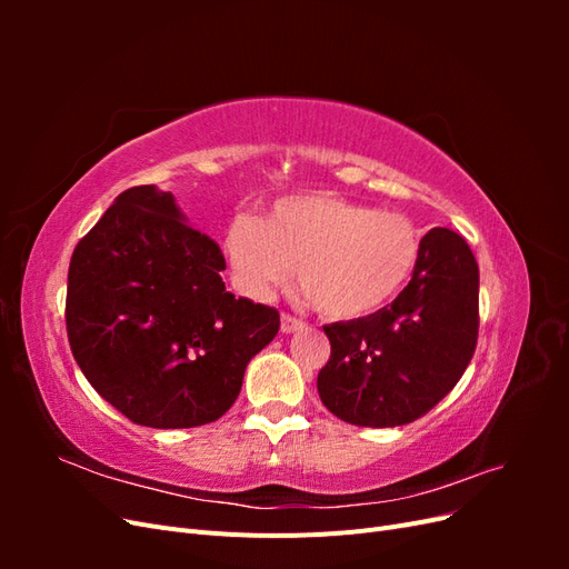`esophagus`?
I'll list each match as a JSON object with an SVG mask.
<instances>
[{"label": "esophagus", "mask_w": 569, "mask_h": 569, "mask_svg": "<svg viewBox=\"0 0 569 569\" xmlns=\"http://www.w3.org/2000/svg\"><path fill=\"white\" fill-rule=\"evenodd\" d=\"M280 330H282V335L299 332V330H303V320H299V318H295V316L282 313V318H280Z\"/></svg>", "instance_id": "esophagus-1"}]
</instances>
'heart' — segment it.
<instances>
[{
  "label": "heart",
  "instance_id": "1",
  "mask_svg": "<svg viewBox=\"0 0 569 569\" xmlns=\"http://www.w3.org/2000/svg\"><path fill=\"white\" fill-rule=\"evenodd\" d=\"M237 284L253 299L297 278L308 301L335 320L380 311L408 282L420 258V232L399 213L332 192L289 194L263 218L239 216L226 234Z\"/></svg>",
  "mask_w": 569,
  "mask_h": 569
}]
</instances>
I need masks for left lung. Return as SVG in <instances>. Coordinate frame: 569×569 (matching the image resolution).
Masks as SVG:
<instances>
[{"mask_svg": "<svg viewBox=\"0 0 569 569\" xmlns=\"http://www.w3.org/2000/svg\"><path fill=\"white\" fill-rule=\"evenodd\" d=\"M477 330L475 256L453 230H429L399 297L366 318L325 325L332 353L318 372L320 401L358 427L418 420L458 385Z\"/></svg>", "mask_w": 569, "mask_h": 569, "instance_id": "8db88e82", "label": "left lung"}]
</instances>
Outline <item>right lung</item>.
Listing matches in <instances>:
<instances>
[{
	"mask_svg": "<svg viewBox=\"0 0 569 569\" xmlns=\"http://www.w3.org/2000/svg\"><path fill=\"white\" fill-rule=\"evenodd\" d=\"M226 258L157 184L130 187L68 268L66 330L82 375L137 425L199 427L226 416L280 313L234 299Z\"/></svg>",
	"mask_w": 569,
	"mask_h": 569,
	"instance_id": "obj_1",
	"label": "right lung"
}]
</instances>
